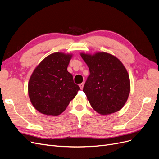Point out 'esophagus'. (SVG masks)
Returning a JSON list of instances; mask_svg holds the SVG:
<instances>
[{"instance_id":"obj_1","label":"esophagus","mask_w":159,"mask_h":159,"mask_svg":"<svg viewBox=\"0 0 159 159\" xmlns=\"http://www.w3.org/2000/svg\"><path fill=\"white\" fill-rule=\"evenodd\" d=\"M84 83H81V84H80L79 85V86L80 87L81 89H83V88H84Z\"/></svg>"}]
</instances>
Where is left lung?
<instances>
[{
    "label": "left lung",
    "instance_id": "1",
    "mask_svg": "<svg viewBox=\"0 0 159 159\" xmlns=\"http://www.w3.org/2000/svg\"><path fill=\"white\" fill-rule=\"evenodd\" d=\"M81 56L89 70L83 91L91 106L102 115L118 111L130 93L129 74L121 61L105 52Z\"/></svg>",
    "mask_w": 159,
    "mask_h": 159
}]
</instances>
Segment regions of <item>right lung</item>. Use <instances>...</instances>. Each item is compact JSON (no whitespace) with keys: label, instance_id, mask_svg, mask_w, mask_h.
Returning <instances> with one entry per match:
<instances>
[{"label":"right lung","instance_id":"right-lung-1","mask_svg":"<svg viewBox=\"0 0 159 159\" xmlns=\"http://www.w3.org/2000/svg\"><path fill=\"white\" fill-rule=\"evenodd\" d=\"M71 55L56 52L38 65L28 83V95L34 108L47 115H58L80 89L67 70Z\"/></svg>","mask_w":159,"mask_h":159}]
</instances>
